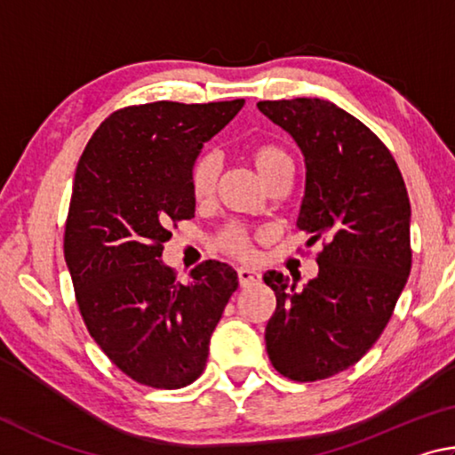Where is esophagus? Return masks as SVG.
I'll list each match as a JSON object with an SVG mask.
<instances>
[{
  "label": "esophagus",
  "instance_id": "1",
  "mask_svg": "<svg viewBox=\"0 0 455 455\" xmlns=\"http://www.w3.org/2000/svg\"><path fill=\"white\" fill-rule=\"evenodd\" d=\"M236 275H238V283H241V287H251V284L260 283V273L255 271V268L241 267L236 271Z\"/></svg>",
  "mask_w": 455,
  "mask_h": 455
}]
</instances>
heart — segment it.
<instances>
[{"mask_svg": "<svg viewBox=\"0 0 455 455\" xmlns=\"http://www.w3.org/2000/svg\"><path fill=\"white\" fill-rule=\"evenodd\" d=\"M249 163L255 166L257 174L265 184L275 179L276 174L284 171H292V158L291 154L279 144H257L246 152ZM220 174V156L217 152H203L195 160L190 171V192L196 200L209 198L214 187H217ZM219 246L222 251H227L228 255H235L238 259H249L252 257V246L251 236L243 227H228L219 235Z\"/></svg>", "mask_w": 455, "mask_h": 455, "instance_id": "heart-1", "label": "heart"}]
</instances>
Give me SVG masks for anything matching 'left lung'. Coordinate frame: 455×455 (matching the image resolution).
<instances>
[{"label": "left lung", "mask_w": 455, "mask_h": 455, "mask_svg": "<svg viewBox=\"0 0 455 455\" xmlns=\"http://www.w3.org/2000/svg\"><path fill=\"white\" fill-rule=\"evenodd\" d=\"M257 108L305 158L297 227L323 238L319 273L303 289L283 273L263 279L276 309L265 329L273 367L317 381L355 365L383 333L411 271V206L391 152L363 122L321 98Z\"/></svg>", "instance_id": "1"}]
</instances>
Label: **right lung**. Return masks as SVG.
Returning a JSON list of instances; mask_svg holds the SVG:
<instances>
[{"instance_id": "obj_1", "label": "right lung", "mask_w": 455, "mask_h": 455, "mask_svg": "<svg viewBox=\"0 0 455 455\" xmlns=\"http://www.w3.org/2000/svg\"><path fill=\"white\" fill-rule=\"evenodd\" d=\"M244 100L152 102L108 116L74 176L64 257L84 323L114 365L142 385L198 379L211 335L238 287L233 267L204 260L188 283L163 263L171 220L195 217L190 171Z\"/></svg>"}]
</instances>
